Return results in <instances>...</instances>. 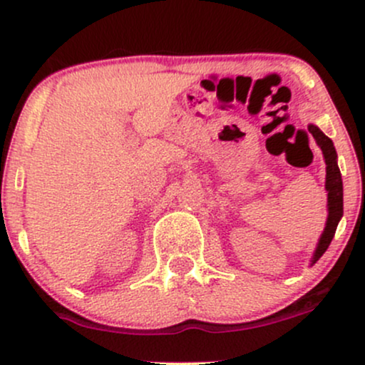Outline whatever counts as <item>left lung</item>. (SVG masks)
Masks as SVG:
<instances>
[{"label": "left lung", "instance_id": "8db88e82", "mask_svg": "<svg viewBox=\"0 0 365 365\" xmlns=\"http://www.w3.org/2000/svg\"><path fill=\"white\" fill-rule=\"evenodd\" d=\"M309 132L312 133V137L316 139L317 145H319L322 154H324L326 161V190H328V221H326V228L322 232L319 244H317L316 252H314L312 264L319 261V257L326 252L331 240H333L334 232H336V226L340 217L343 216V182H341V173L338 168L336 163V150H334L333 140L328 135L321 132L316 125H309Z\"/></svg>", "mask_w": 365, "mask_h": 365}]
</instances>
